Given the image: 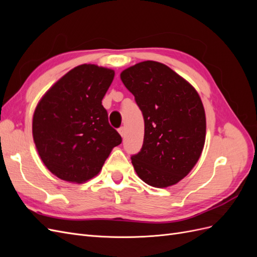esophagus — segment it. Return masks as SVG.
I'll list each match as a JSON object with an SVG mask.
<instances>
[{
    "label": "esophagus",
    "mask_w": 257,
    "mask_h": 257,
    "mask_svg": "<svg viewBox=\"0 0 257 257\" xmlns=\"http://www.w3.org/2000/svg\"><path fill=\"white\" fill-rule=\"evenodd\" d=\"M118 132H119V134H120L122 137H124V135H125V130H124L123 126H121V127L118 130Z\"/></svg>",
    "instance_id": "1"
}]
</instances>
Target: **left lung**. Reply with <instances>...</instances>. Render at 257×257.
Instances as JSON below:
<instances>
[{
  "label": "left lung",
  "instance_id": "left-lung-1",
  "mask_svg": "<svg viewBox=\"0 0 257 257\" xmlns=\"http://www.w3.org/2000/svg\"><path fill=\"white\" fill-rule=\"evenodd\" d=\"M145 120L135 172L154 188L174 185L195 166L206 139V114L197 91L172 68L144 61L121 73Z\"/></svg>",
  "mask_w": 257,
  "mask_h": 257
}]
</instances>
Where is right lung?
I'll return each mask as SVG.
<instances>
[{
    "instance_id": "add662e5",
    "label": "right lung",
    "mask_w": 257,
    "mask_h": 257,
    "mask_svg": "<svg viewBox=\"0 0 257 257\" xmlns=\"http://www.w3.org/2000/svg\"><path fill=\"white\" fill-rule=\"evenodd\" d=\"M110 68L76 66L45 93L33 114L32 133L50 172L68 182L95 177L114 147L121 144L102 105L113 80Z\"/></svg>"
}]
</instances>
